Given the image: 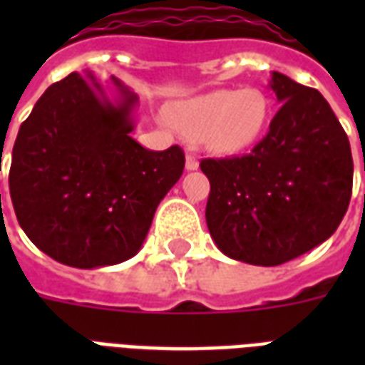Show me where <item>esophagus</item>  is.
Here are the masks:
<instances>
[{"mask_svg": "<svg viewBox=\"0 0 365 365\" xmlns=\"http://www.w3.org/2000/svg\"><path fill=\"white\" fill-rule=\"evenodd\" d=\"M185 168H187L189 172L199 170V160H197V157H195V155L189 153L187 157H185Z\"/></svg>", "mask_w": 365, "mask_h": 365, "instance_id": "1", "label": "esophagus"}]
</instances>
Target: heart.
Wrapping results in <instances>:
<instances>
[{
    "instance_id": "obj_1",
    "label": "heart",
    "mask_w": 365,
    "mask_h": 365,
    "mask_svg": "<svg viewBox=\"0 0 365 365\" xmlns=\"http://www.w3.org/2000/svg\"><path fill=\"white\" fill-rule=\"evenodd\" d=\"M168 119L212 153L239 155L263 140L271 102L259 88H220L172 104Z\"/></svg>"
}]
</instances>
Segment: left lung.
<instances>
[{"label": "left lung", "mask_w": 365, "mask_h": 365, "mask_svg": "<svg viewBox=\"0 0 365 365\" xmlns=\"http://www.w3.org/2000/svg\"><path fill=\"white\" fill-rule=\"evenodd\" d=\"M280 110L252 153L205 159L206 225L231 259L274 267L328 240L352 195L351 143L317 88L280 71L269 81Z\"/></svg>", "instance_id": "8db88e82"}]
</instances>
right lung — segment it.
Segmentation results:
<instances>
[{"label":"right lung","mask_w":365,"mask_h":365,"mask_svg":"<svg viewBox=\"0 0 365 365\" xmlns=\"http://www.w3.org/2000/svg\"><path fill=\"white\" fill-rule=\"evenodd\" d=\"M93 71L54 83L20 125L9 191L37 248L77 269L117 265L142 248L155 210L180 180L178 145L151 151L130 136L138 96Z\"/></svg>","instance_id":"right-lung-1"}]
</instances>
